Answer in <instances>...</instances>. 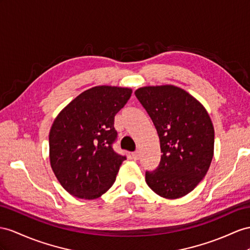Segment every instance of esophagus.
I'll return each mask as SVG.
<instances>
[{"label": "esophagus", "instance_id": "1", "mask_svg": "<svg viewBox=\"0 0 250 250\" xmlns=\"http://www.w3.org/2000/svg\"><path fill=\"white\" fill-rule=\"evenodd\" d=\"M139 156H140V154H139L138 151H135V152L132 153V157H133L134 161H137V159H139Z\"/></svg>", "mask_w": 250, "mask_h": 250}]
</instances>
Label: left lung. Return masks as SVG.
Instances as JSON below:
<instances>
[{"instance_id":"left-lung-1","label":"left lung","mask_w":250,"mask_h":250,"mask_svg":"<svg viewBox=\"0 0 250 250\" xmlns=\"http://www.w3.org/2000/svg\"><path fill=\"white\" fill-rule=\"evenodd\" d=\"M135 96L156 127L163 153L158 167L146 171V184L165 198L188 194L213 157L214 129L207 111L174 85L140 87Z\"/></svg>"}]
</instances>
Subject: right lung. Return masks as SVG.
I'll use <instances>...</instances> for the list:
<instances>
[{
	"label": "right lung",
	"instance_id": "1",
	"mask_svg": "<svg viewBox=\"0 0 250 250\" xmlns=\"http://www.w3.org/2000/svg\"><path fill=\"white\" fill-rule=\"evenodd\" d=\"M131 88L95 86L63 108L49 132V158L56 177L68 193L94 200L112 187L126 158L113 149L114 118Z\"/></svg>",
	"mask_w": 250,
	"mask_h": 250
}]
</instances>
